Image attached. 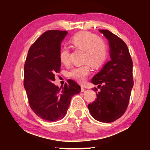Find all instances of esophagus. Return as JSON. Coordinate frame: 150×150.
I'll list each match as a JSON object with an SVG mask.
<instances>
[{"label":"esophagus","mask_w":150,"mask_h":150,"mask_svg":"<svg viewBox=\"0 0 150 150\" xmlns=\"http://www.w3.org/2000/svg\"><path fill=\"white\" fill-rule=\"evenodd\" d=\"M86 91V89L85 88L83 87V86H81V92H83V93H85Z\"/></svg>","instance_id":"esophagus-1"}]
</instances>
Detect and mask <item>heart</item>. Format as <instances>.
I'll list each match as a JSON object with an SVG mask.
<instances>
[{
	"instance_id": "heart-1",
	"label": "heart",
	"mask_w": 150,
	"mask_h": 150,
	"mask_svg": "<svg viewBox=\"0 0 150 150\" xmlns=\"http://www.w3.org/2000/svg\"><path fill=\"white\" fill-rule=\"evenodd\" d=\"M71 42L73 46L85 52L84 62L87 63L73 68L68 73L69 77L82 83L90 73L89 64L94 68H98L105 62L108 56V46L97 35L87 31L78 32L71 38ZM59 57L62 63L67 65L69 62V49L62 47L59 51Z\"/></svg>"
}]
</instances>
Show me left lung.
Segmentation results:
<instances>
[{
    "label": "left lung",
    "mask_w": 150,
    "mask_h": 150,
    "mask_svg": "<svg viewBox=\"0 0 150 150\" xmlns=\"http://www.w3.org/2000/svg\"><path fill=\"white\" fill-rule=\"evenodd\" d=\"M98 31L108 41L110 60L92 79L93 84L101 88L88 108L95 120L108 123L120 118L128 107L134 85L133 63L122 40L107 30Z\"/></svg>",
    "instance_id": "obj_1"
}]
</instances>
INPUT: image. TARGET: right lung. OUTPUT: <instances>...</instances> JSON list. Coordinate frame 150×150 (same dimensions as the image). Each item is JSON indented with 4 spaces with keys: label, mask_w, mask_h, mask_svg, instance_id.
<instances>
[{
    "label": "right lung",
    "mask_w": 150,
    "mask_h": 150,
    "mask_svg": "<svg viewBox=\"0 0 150 150\" xmlns=\"http://www.w3.org/2000/svg\"><path fill=\"white\" fill-rule=\"evenodd\" d=\"M67 31L48 30L30 47L24 65V86L30 108L38 117L55 122L67 114L71 100L81 92V87L71 79L63 87L53 83L60 71L61 44Z\"/></svg>",
    "instance_id": "obj_1"
}]
</instances>
